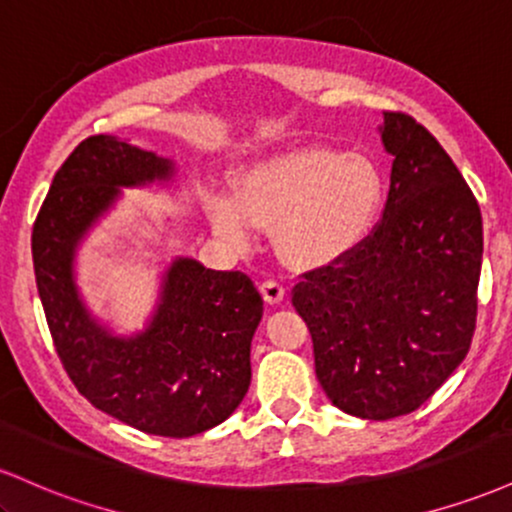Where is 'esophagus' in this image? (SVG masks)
<instances>
[{
  "label": "esophagus",
  "mask_w": 512,
  "mask_h": 512,
  "mask_svg": "<svg viewBox=\"0 0 512 512\" xmlns=\"http://www.w3.org/2000/svg\"><path fill=\"white\" fill-rule=\"evenodd\" d=\"M260 291H262L264 301H267L269 305L281 303V301H284V296H286V289H284V286H281L279 281H274V279L262 281V284H260Z\"/></svg>",
  "instance_id": "1"
}]
</instances>
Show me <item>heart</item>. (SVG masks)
<instances>
[{
	"instance_id": "1",
	"label": "heart",
	"mask_w": 512,
	"mask_h": 512,
	"mask_svg": "<svg viewBox=\"0 0 512 512\" xmlns=\"http://www.w3.org/2000/svg\"><path fill=\"white\" fill-rule=\"evenodd\" d=\"M380 199L383 175L373 158L313 146L245 170L236 202L211 195L207 211L214 231L236 248L252 240V223H274L279 255L296 267H317L354 248Z\"/></svg>"
}]
</instances>
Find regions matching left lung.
<instances>
[{
  "instance_id": "left-lung-1",
  "label": "left lung",
  "mask_w": 512,
  "mask_h": 512,
  "mask_svg": "<svg viewBox=\"0 0 512 512\" xmlns=\"http://www.w3.org/2000/svg\"><path fill=\"white\" fill-rule=\"evenodd\" d=\"M383 115L395 156L383 216L291 291L325 395L370 421L419 409L467 356L484 252L477 197L438 139L407 113Z\"/></svg>"
}]
</instances>
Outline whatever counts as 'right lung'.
Here are the masks:
<instances>
[{
	"label": "right lung",
	"instance_id": "obj_1",
	"mask_svg": "<svg viewBox=\"0 0 512 512\" xmlns=\"http://www.w3.org/2000/svg\"><path fill=\"white\" fill-rule=\"evenodd\" d=\"M170 175L168 158L108 134L84 139L55 173L31 248L52 344L76 390L137 431L187 438L226 421L250 387V342L262 320L250 276L175 260L154 320L129 339L91 320L72 276L76 245L117 187Z\"/></svg>",
	"mask_w": 512,
	"mask_h": 512
}]
</instances>
